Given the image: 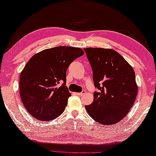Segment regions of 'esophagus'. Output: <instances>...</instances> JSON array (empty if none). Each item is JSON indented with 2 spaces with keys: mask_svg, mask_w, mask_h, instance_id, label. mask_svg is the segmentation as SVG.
Wrapping results in <instances>:
<instances>
[{
  "mask_svg": "<svg viewBox=\"0 0 156 156\" xmlns=\"http://www.w3.org/2000/svg\"><path fill=\"white\" fill-rule=\"evenodd\" d=\"M85 94H86V91L83 90L82 92H81V93H76V95H79V96H82L83 95H85Z\"/></svg>",
  "mask_w": 156,
  "mask_h": 156,
  "instance_id": "1",
  "label": "esophagus"
}]
</instances>
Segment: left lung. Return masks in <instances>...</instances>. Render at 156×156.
I'll use <instances>...</instances> for the list:
<instances>
[{
  "label": "left lung",
  "mask_w": 156,
  "mask_h": 156,
  "mask_svg": "<svg viewBox=\"0 0 156 156\" xmlns=\"http://www.w3.org/2000/svg\"><path fill=\"white\" fill-rule=\"evenodd\" d=\"M93 70L95 88L94 99L85 106L94 120L104 125L121 121L133 105L137 94L136 74L131 66L115 50L84 48Z\"/></svg>",
  "instance_id": "left-lung-1"
}]
</instances>
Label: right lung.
I'll return each mask as SVG.
<instances>
[{
    "mask_svg": "<svg viewBox=\"0 0 156 156\" xmlns=\"http://www.w3.org/2000/svg\"><path fill=\"white\" fill-rule=\"evenodd\" d=\"M83 55L81 48L58 46L43 50L28 61L20 73L19 90L23 104L33 117L50 121L62 114L71 96L66 86V71Z\"/></svg>",
    "mask_w": 156,
    "mask_h": 156,
    "instance_id": "obj_1",
    "label": "right lung"
}]
</instances>
